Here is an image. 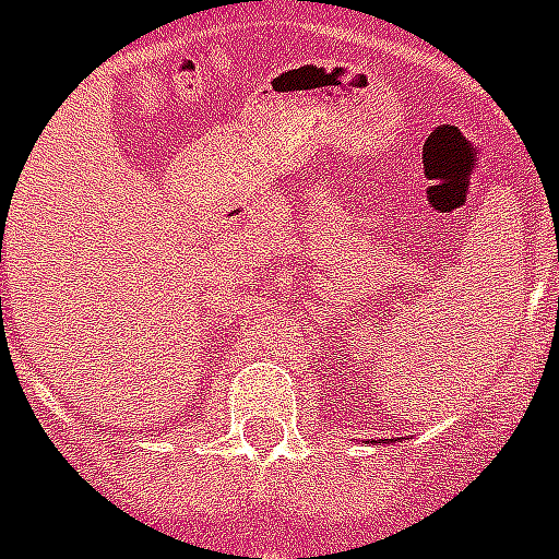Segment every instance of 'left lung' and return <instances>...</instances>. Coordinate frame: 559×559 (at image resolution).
I'll return each instance as SVG.
<instances>
[{
    "label": "left lung",
    "mask_w": 559,
    "mask_h": 559,
    "mask_svg": "<svg viewBox=\"0 0 559 559\" xmlns=\"http://www.w3.org/2000/svg\"><path fill=\"white\" fill-rule=\"evenodd\" d=\"M365 433H367V430H365Z\"/></svg>",
    "instance_id": "left-lung-1"
}]
</instances>
